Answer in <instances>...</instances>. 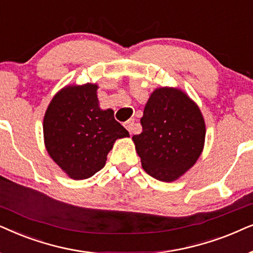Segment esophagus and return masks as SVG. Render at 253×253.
Wrapping results in <instances>:
<instances>
[{"label":"esophagus","instance_id":"obj_1","mask_svg":"<svg viewBox=\"0 0 253 253\" xmlns=\"http://www.w3.org/2000/svg\"><path fill=\"white\" fill-rule=\"evenodd\" d=\"M125 127H126L127 129H128V132L132 134L135 132V121H134V119H129L127 120L126 123H125Z\"/></svg>","mask_w":253,"mask_h":253}]
</instances>
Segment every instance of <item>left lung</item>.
<instances>
[{"label": "left lung", "mask_w": 253, "mask_h": 253, "mask_svg": "<svg viewBox=\"0 0 253 253\" xmlns=\"http://www.w3.org/2000/svg\"><path fill=\"white\" fill-rule=\"evenodd\" d=\"M141 126L142 132L133 141L144 171L158 180H176L194 166L203 151L204 118L180 90H155L144 107Z\"/></svg>", "instance_id": "8db88e82"}]
</instances>
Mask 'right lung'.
I'll return each instance as SVG.
<instances>
[{
	"label": "right lung",
	"instance_id": "right-lung-1",
	"mask_svg": "<svg viewBox=\"0 0 253 253\" xmlns=\"http://www.w3.org/2000/svg\"><path fill=\"white\" fill-rule=\"evenodd\" d=\"M97 87H65L52 99L43 118L46 149L74 179H86L102 170L114 141L129 136L112 110L99 109Z\"/></svg>",
	"mask_w": 253,
	"mask_h": 253
}]
</instances>
